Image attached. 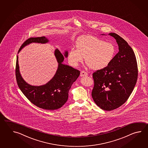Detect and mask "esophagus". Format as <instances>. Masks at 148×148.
I'll return each instance as SVG.
<instances>
[{
	"label": "esophagus",
	"mask_w": 148,
	"mask_h": 148,
	"mask_svg": "<svg viewBox=\"0 0 148 148\" xmlns=\"http://www.w3.org/2000/svg\"><path fill=\"white\" fill-rule=\"evenodd\" d=\"M87 75H88V73L85 71H82L80 73V76L81 77H84V76H86Z\"/></svg>",
	"instance_id": "esophagus-1"
}]
</instances>
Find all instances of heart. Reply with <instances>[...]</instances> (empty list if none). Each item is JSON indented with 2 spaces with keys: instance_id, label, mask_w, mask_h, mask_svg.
Listing matches in <instances>:
<instances>
[{
  "instance_id": "heart-1",
  "label": "heart",
  "mask_w": 148,
  "mask_h": 148,
  "mask_svg": "<svg viewBox=\"0 0 148 148\" xmlns=\"http://www.w3.org/2000/svg\"><path fill=\"white\" fill-rule=\"evenodd\" d=\"M116 49L110 42H105L92 35H87L79 40L76 50L70 51L68 59L73 66H78L85 58L86 63L95 70L104 69L112 62Z\"/></svg>"
}]
</instances>
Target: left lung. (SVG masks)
<instances>
[{"label":"left lung","mask_w":148,"mask_h":148,"mask_svg":"<svg viewBox=\"0 0 148 148\" xmlns=\"http://www.w3.org/2000/svg\"><path fill=\"white\" fill-rule=\"evenodd\" d=\"M109 35L116 40L119 51L108 66L92 73L94 86L91 92L95 103L107 111L116 109L125 103L138 75L137 61L131 47L119 35Z\"/></svg>","instance_id":"left-lung-1"}]
</instances>
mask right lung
I'll list each match as a JSON object with an SVG mask.
<instances>
[{"label": "right lung", "instance_id": "add662e5", "mask_svg": "<svg viewBox=\"0 0 148 148\" xmlns=\"http://www.w3.org/2000/svg\"><path fill=\"white\" fill-rule=\"evenodd\" d=\"M48 41L45 36L29 38L23 43L18 53L23 47L32 42L45 43ZM54 54L59 63L56 73L47 84L40 86L28 85L24 80L19 73L18 56L16 60L15 75L19 89L32 104L47 110H57L66 103L71 86L80 75L78 70L62 64L64 57L60 51L56 49ZM64 56H68L67 51Z\"/></svg>", "mask_w": 148, "mask_h": 148}]
</instances>
